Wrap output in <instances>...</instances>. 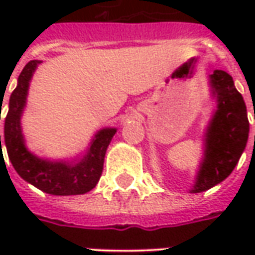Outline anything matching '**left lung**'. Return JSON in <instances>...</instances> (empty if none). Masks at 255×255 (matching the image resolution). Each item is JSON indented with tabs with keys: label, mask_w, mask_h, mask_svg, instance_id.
<instances>
[{
	"label": "left lung",
	"mask_w": 255,
	"mask_h": 255,
	"mask_svg": "<svg viewBox=\"0 0 255 255\" xmlns=\"http://www.w3.org/2000/svg\"><path fill=\"white\" fill-rule=\"evenodd\" d=\"M209 79L217 109L206 128L205 153L191 192L206 191L230 176L246 147L250 129L246 104L231 75L216 69Z\"/></svg>",
	"instance_id": "obj_1"
}]
</instances>
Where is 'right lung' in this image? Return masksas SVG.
<instances>
[{
    "mask_svg": "<svg viewBox=\"0 0 255 255\" xmlns=\"http://www.w3.org/2000/svg\"><path fill=\"white\" fill-rule=\"evenodd\" d=\"M38 64L41 61L32 60L23 68L17 79V86L9 98V111L3 127L9 160L20 177L43 192L52 195L86 194L93 190L100 180L106 149L116 133V128H104L95 133L87 153L78 161L45 160L28 151L21 133L20 119L24 111L31 78ZM0 150L2 158L1 135Z\"/></svg>",
    "mask_w": 255,
    "mask_h": 255,
    "instance_id": "1",
    "label": "right lung"
}]
</instances>
